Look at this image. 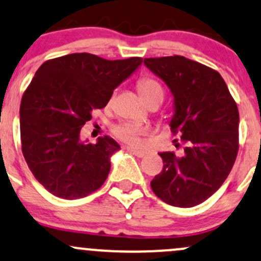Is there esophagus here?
Wrapping results in <instances>:
<instances>
[{
  "label": "esophagus",
  "instance_id": "obj_1",
  "mask_svg": "<svg viewBox=\"0 0 261 261\" xmlns=\"http://www.w3.org/2000/svg\"><path fill=\"white\" fill-rule=\"evenodd\" d=\"M126 150H127L128 152L135 154V156H137V157H144L146 154L145 151L139 150V148H136V147H126Z\"/></svg>",
  "mask_w": 261,
  "mask_h": 261
}]
</instances>
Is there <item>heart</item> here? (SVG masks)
Wrapping results in <instances>:
<instances>
[{
    "label": "heart",
    "instance_id": "heart-1",
    "mask_svg": "<svg viewBox=\"0 0 261 261\" xmlns=\"http://www.w3.org/2000/svg\"><path fill=\"white\" fill-rule=\"evenodd\" d=\"M137 90L145 101H147L151 96L156 93H162V88L156 80L151 78H141L137 82ZM113 135L120 141L126 142L128 145L136 146L141 142V136L145 134V128L141 125L131 121L120 122L111 128Z\"/></svg>",
    "mask_w": 261,
    "mask_h": 261
}]
</instances>
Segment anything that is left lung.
<instances>
[{
    "label": "left lung",
    "instance_id": "1",
    "mask_svg": "<svg viewBox=\"0 0 261 261\" xmlns=\"http://www.w3.org/2000/svg\"><path fill=\"white\" fill-rule=\"evenodd\" d=\"M146 67L174 99L171 131L183 153L161 152L163 168L151 181L167 204L190 208L208 199L227 179L239 150V111L217 70L182 56L145 58ZM179 146V144H178Z\"/></svg>",
    "mask_w": 261,
    "mask_h": 261
}]
</instances>
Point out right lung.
<instances>
[{
	"label": "right lung",
	"mask_w": 261,
	"mask_h": 261,
	"mask_svg": "<svg viewBox=\"0 0 261 261\" xmlns=\"http://www.w3.org/2000/svg\"><path fill=\"white\" fill-rule=\"evenodd\" d=\"M141 63L140 57L108 61L73 53L49 59L36 71L19 108L22 153L49 193L78 199L107 181L110 157L120 146L109 136L84 144L80 130Z\"/></svg>",
	"instance_id": "add662e5"
}]
</instances>
